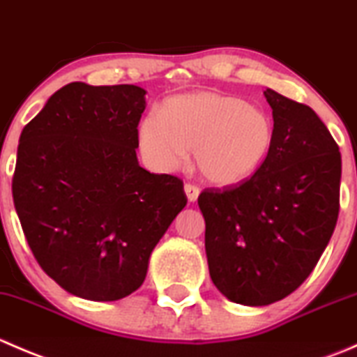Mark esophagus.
Returning a JSON list of instances; mask_svg holds the SVG:
<instances>
[{"label": "esophagus", "instance_id": "esophagus-1", "mask_svg": "<svg viewBox=\"0 0 357 357\" xmlns=\"http://www.w3.org/2000/svg\"><path fill=\"white\" fill-rule=\"evenodd\" d=\"M185 193H186V197H188L190 202H195L200 195V188L197 185H192V183H186Z\"/></svg>", "mask_w": 357, "mask_h": 357}]
</instances>
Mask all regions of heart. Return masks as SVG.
<instances>
[{
    "mask_svg": "<svg viewBox=\"0 0 357 357\" xmlns=\"http://www.w3.org/2000/svg\"><path fill=\"white\" fill-rule=\"evenodd\" d=\"M275 126L238 96L199 91L165 100L138 126V146L158 172L176 171L193 149L205 179L228 186L250 178L268 158Z\"/></svg>",
    "mask_w": 357,
    "mask_h": 357,
    "instance_id": "obj_1",
    "label": "heart"
}]
</instances>
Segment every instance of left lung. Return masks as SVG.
Returning a JSON list of instances; mask_svg holds the SVG:
<instances>
[{"label": "left lung", "mask_w": 357, "mask_h": 357, "mask_svg": "<svg viewBox=\"0 0 357 357\" xmlns=\"http://www.w3.org/2000/svg\"><path fill=\"white\" fill-rule=\"evenodd\" d=\"M275 143L264 164L236 186L205 188L208 273L243 305L282 301L305 282L333 235L340 208L338 145L311 107L273 89Z\"/></svg>", "instance_id": "1"}]
</instances>
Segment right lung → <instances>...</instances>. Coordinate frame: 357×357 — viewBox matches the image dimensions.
<instances>
[{"mask_svg": "<svg viewBox=\"0 0 357 357\" xmlns=\"http://www.w3.org/2000/svg\"><path fill=\"white\" fill-rule=\"evenodd\" d=\"M139 86L70 82L22 129L12 179L25 240L43 271L88 301H119L186 205L178 176L138 164Z\"/></svg>", "mask_w": 357, "mask_h": 357, "instance_id": "add662e5", "label": "right lung"}]
</instances>
